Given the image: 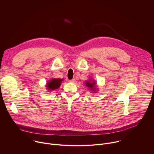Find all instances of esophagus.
Segmentation results:
<instances>
[{"label": "esophagus", "instance_id": "obj_1", "mask_svg": "<svg viewBox=\"0 0 154 154\" xmlns=\"http://www.w3.org/2000/svg\"><path fill=\"white\" fill-rule=\"evenodd\" d=\"M69 82L70 83H74V82H75V79H72V80H70Z\"/></svg>", "mask_w": 154, "mask_h": 154}]
</instances>
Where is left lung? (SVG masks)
<instances>
[{
    "mask_svg": "<svg viewBox=\"0 0 154 154\" xmlns=\"http://www.w3.org/2000/svg\"><path fill=\"white\" fill-rule=\"evenodd\" d=\"M85 86L88 88H89V90L93 93H97V88L96 87V82L93 79L90 78L89 80H87L85 82Z\"/></svg>",
    "mask_w": 154,
    "mask_h": 154,
    "instance_id": "left-lung-1",
    "label": "left lung"
}]
</instances>
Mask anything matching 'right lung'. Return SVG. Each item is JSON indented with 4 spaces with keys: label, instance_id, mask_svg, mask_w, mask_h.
I'll return each mask as SVG.
<instances>
[{
    "label": "right lung",
    "instance_id": "add662e5",
    "mask_svg": "<svg viewBox=\"0 0 154 154\" xmlns=\"http://www.w3.org/2000/svg\"><path fill=\"white\" fill-rule=\"evenodd\" d=\"M63 79H56V78H52L51 80L48 82L46 85V88L48 91H54L60 86L62 81H63Z\"/></svg>",
    "mask_w": 154,
    "mask_h": 154
}]
</instances>
